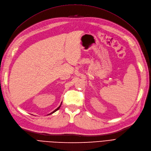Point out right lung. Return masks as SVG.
<instances>
[{"mask_svg": "<svg viewBox=\"0 0 151 151\" xmlns=\"http://www.w3.org/2000/svg\"><path fill=\"white\" fill-rule=\"evenodd\" d=\"M61 104H62V103H61V104H60V106H58V108H57L56 109H55V110H54V111H53V112H52L51 113H50V114H49V115H50V114H52V113H55V111H57L58 110V109H59V108H60V106H61Z\"/></svg>", "mask_w": 151, "mask_h": 151, "instance_id": "add662e5", "label": "right lung"}]
</instances>
